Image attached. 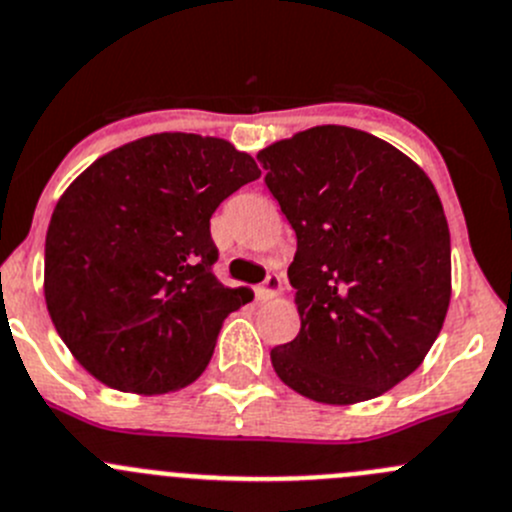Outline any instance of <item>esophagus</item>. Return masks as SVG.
Here are the masks:
<instances>
[{
    "label": "esophagus",
    "instance_id": "esophagus-1",
    "mask_svg": "<svg viewBox=\"0 0 512 512\" xmlns=\"http://www.w3.org/2000/svg\"><path fill=\"white\" fill-rule=\"evenodd\" d=\"M280 290H282V277L277 275V272H267L265 282H262L255 292L260 300H272L275 295H280Z\"/></svg>",
    "mask_w": 512,
    "mask_h": 512
}]
</instances>
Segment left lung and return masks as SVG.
Returning <instances> with one entry per match:
<instances>
[{"label":"left lung","mask_w":512,"mask_h":512,"mask_svg":"<svg viewBox=\"0 0 512 512\" xmlns=\"http://www.w3.org/2000/svg\"><path fill=\"white\" fill-rule=\"evenodd\" d=\"M297 235L300 332L272 347L285 385L327 405L395 388L450 305V232L433 182L367 132L322 124L257 155Z\"/></svg>","instance_id":"1"}]
</instances>
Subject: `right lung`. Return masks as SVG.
<instances>
[{"mask_svg":"<svg viewBox=\"0 0 512 512\" xmlns=\"http://www.w3.org/2000/svg\"><path fill=\"white\" fill-rule=\"evenodd\" d=\"M257 177L230 142L162 132L99 157L69 185L44 242V297L84 370L142 395L202 375L222 320L250 300L212 272L210 217Z\"/></svg>","mask_w":512,"mask_h":512,"instance_id":"obj_1","label":"right lung"}]
</instances>
